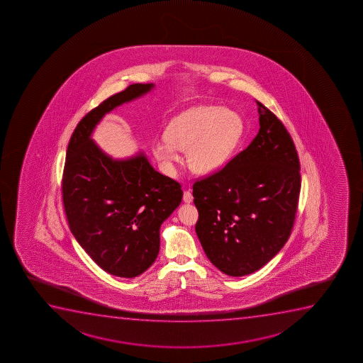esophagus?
<instances>
[{
	"label": "esophagus",
	"instance_id": "34e87169",
	"mask_svg": "<svg viewBox=\"0 0 363 363\" xmlns=\"http://www.w3.org/2000/svg\"><path fill=\"white\" fill-rule=\"evenodd\" d=\"M184 203H187V204H189V203H192L193 196L192 193L189 192V191H184Z\"/></svg>",
	"mask_w": 363,
	"mask_h": 363
}]
</instances>
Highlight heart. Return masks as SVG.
Instances as JSON below:
<instances>
[{
    "label": "heart",
    "mask_w": 363,
    "mask_h": 363,
    "mask_svg": "<svg viewBox=\"0 0 363 363\" xmlns=\"http://www.w3.org/2000/svg\"><path fill=\"white\" fill-rule=\"evenodd\" d=\"M243 135L238 113L215 106L189 108L171 120L167 140L154 142L152 152L167 174L181 162L179 152H187L189 169L201 175L221 169L235 152Z\"/></svg>",
    "instance_id": "heart-1"
}]
</instances>
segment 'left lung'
Masks as SVG:
<instances>
[{"instance_id": "1", "label": "left lung", "mask_w": 363, "mask_h": 363, "mask_svg": "<svg viewBox=\"0 0 363 363\" xmlns=\"http://www.w3.org/2000/svg\"><path fill=\"white\" fill-rule=\"evenodd\" d=\"M260 130L226 167L193 184L196 232L221 272L242 277L272 260L289 238L300 193V162L281 120L256 102Z\"/></svg>"}]
</instances>
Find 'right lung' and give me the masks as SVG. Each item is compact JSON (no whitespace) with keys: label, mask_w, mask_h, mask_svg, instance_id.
<instances>
[{"label":"right lung","mask_w":363,"mask_h":363,"mask_svg":"<svg viewBox=\"0 0 363 363\" xmlns=\"http://www.w3.org/2000/svg\"><path fill=\"white\" fill-rule=\"evenodd\" d=\"M133 84L82 118L67 150L62 181L69 227L91 259L113 276L133 278L159 254L160 226L181 204L179 182L154 170L145 152L111 158L92 140L106 114L153 90Z\"/></svg>","instance_id":"obj_1"}]
</instances>
